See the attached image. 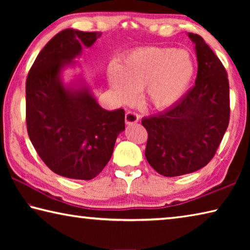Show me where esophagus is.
Here are the masks:
<instances>
[{"label":"esophagus","instance_id":"esophagus-1","mask_svg":"<svg viewBox=\"0 0 250 250\" xmlns=\"http://www.w3.org/2000/svg\"><path fill=\"white\" fill-rule=\"evenodd\" d=\"M138 121H139V116L135 112L129 111L125 113V125H131L137 124Z\"/></svg>","mask_w":250,"mask_h":250}]
</instances>
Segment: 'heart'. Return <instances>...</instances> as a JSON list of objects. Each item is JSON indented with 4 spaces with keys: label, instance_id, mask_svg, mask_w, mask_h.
Returning <instances> with one entry per match:
<instances>
[{
    "label": "heart",
    "instance_id": "obj_1",
    "mask_svg": "<svg viewBox=\"0 0 250 250\" xmlns=\"http://www.w3.org/2000/svg\"><path fill=\"white\" fill-rule=\"evenodd\" d=\"M194 73L195 66L185 50L146 46L126 54L120 65H109L107 78L119 103H133L139 90L145 89L151 108L167 110L185 96Z\"/></svg>",
    "mask_w": 250,
    "mask_h": 250
}]
</instances>
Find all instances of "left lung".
<instances>
[{
	"label": "left lung",
	"instance_id": "1",
	"mask_svg": "<svg viewBox=\"0 0 250 250\" xmlns=\"http://www.w3.org/2000/svg\"><path fill=\"white\" fill-rule=\"evenodd\" d=\"M197 58L195 86L179 104L143 118L146 158L161 175L195 172L213 159L229 122V83L222 62L200 35L188 33Z\"/></svg>",
	"mask_w": 250,
	"mask_h": 250
}]
</instances>
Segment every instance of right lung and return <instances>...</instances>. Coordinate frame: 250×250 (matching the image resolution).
Here are the masks:
<instances>
[{
	"label": "right lung",
	"instance_id": "right-lung-1",
	"mask_svg": "<svg viewBox=\"0 0 250 250\" xmlns=\"http://www.w3.org/2000/svg\"><path fill=\"white\" fill-rule=\"evenodd\" d=\"M100 36V32L64 29L41 50L26 79L28 137L46 166L68 179L98 175L125 130L124 109L108 111L82 77L74 83H65L62 77L83 46L91 47Z\"/></svg>",
	"mask_w": 250,
	"mask_h": 250
}]
</instances>
